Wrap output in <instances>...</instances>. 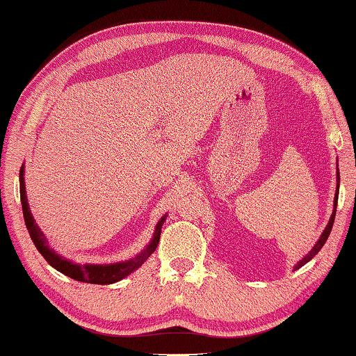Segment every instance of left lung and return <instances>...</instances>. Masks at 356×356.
Returning a JSON list of instances; mask_svg holds the SVG:
<instances>
[{
	"label": "left lung",
	"mask_w": 356,
	"mask_h": 356,
	"mask_svg": "<svg viewBox=\"0 0 356 356\" xmlns=\"http://www.w3.org/2000/svg\"><path fill=\"white\" fill-rule=\"evenodd\" d=\"M339 173H337V181H339ZM337 191H339V184H337ZM337 197H339V193H336V197H334V212H332V216H331V220H329V223H327V226H326V229L323 231V234H321V238H319V241L316 242L315 244V247H313V249L308 252V255L307 257H303V260H300L297 264V266H296V270H298V268L300 266H303L307 264V261H310L313 257H315L319 250H321V247L324 245V242L327 241V238H329V234H331V229H332V225H334V218H336V207H337Z\"/></svg>",
	"instance_id": "left-lung-1"
}]
</instances>
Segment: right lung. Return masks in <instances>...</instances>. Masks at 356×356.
<instances>
[{
	"label": "right lung",
	"mask_w": 356,
	"mask_h": 356,
	"mask_svg": "<svg viewBox=\"0 0 356 356\" xmlns=\"http://www.w3.org/2000/svg\"><path fill=\"white\" fill-rule=\"evenodd\" d=\"M20 202H22L24 220H25V226H27L29 229L30 238H32L33 244L38 249L40 254L44 257V260L48 261L51 266L56 268L58 271L72 277V280L81 281V282H91V284H112V282L123 280V277L130 275L131 271H135L136 268H140L144 261L149 259V255L157 249L159 241H161V229H162L163 220H165V216H163V218L159 221L151 244H149L140 255H136L135 259L120 261V264H112V265H76L63 259V257H59L53 249H49L48 241H46L44 234L41 233L38 225L35 223L27 204V194H25L22 168H20Z\"/></svg>",
	"instance_id": "right-lung-1"
}]
</instances>
